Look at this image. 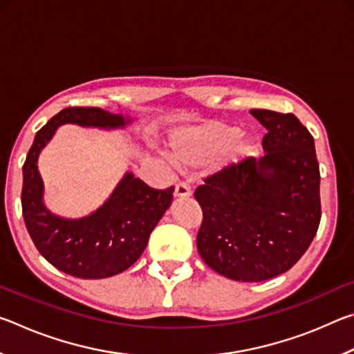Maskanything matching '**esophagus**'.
Returning <instances> with one entry per match:
<instances>
[{"instance_id":"esophagus-1","label":"esophagus","mask_w":354,"mask_h":354,"mask_svg":"<svg viewBox=\"0 0 354 354\" xmlns=\"http://www.w3.org/2000/svg\"><path fill=\"white\" fill-rule=\"evenodd\" d=\"M192 195V189L189 184L185 183H178L176 184V189H175V196L176 198H189Z\"/></svg>"}]
</instances>
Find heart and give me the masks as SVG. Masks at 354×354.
Here are the masks:
<instances>
[{"label": "heart", "mask_w": 354, "mask_h": 354, "mask_svg": "<svg viewBox=\"0 0 354 354\" xmlns=\"http://www.w3.org/2000/svg\"><path fill=\"white\" fill-rule=\"evenodd\" d=\"M251 143L241 137V128L223 122H206L178 131L170 139V159L183 169H192L226 159L241 158Z\"/></svg>", "instance_id": "b5f03b06"}]
</instances>
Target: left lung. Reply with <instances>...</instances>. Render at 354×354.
Returning a JSON list of instances; mask_svg holds the SVG:
<instances>
[{"mask_svg":"<svg viewBox=\"0 0 354 354\" xmlns=\"http://www.w3.org/2000/svg\"><path fill=\"white\" fill-rule=\"evenodd\" d=\"M250 112L267 129V154L205 178L194 195L203 211V261L226 278L257 283L290 270L315 237L320 169L314 137L293 113Z\"/></svg>","mask_w":354,"mask_h":354,"instance_id":"8db88e82","label":"left lung"}]
</instances>
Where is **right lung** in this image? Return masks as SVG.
I'll return each mask as SVG.
<instances>
[{"instance_id": "right-lung-1", "label": "right lung", "mask_w": 354, "mask_h": 354, "mask_svg": "<svg viewBox=\"0 0 354 354\" xmlns=\"http://www.w3.org/2000/svg\"><path fill=\"white\" fill-rule=\"evenodd\" d=\"M64 123L118 128L127 122L100 107H65L40 128L23 164V218L35 248L51 266L75 278H109L142 256L149 234L171 205L175 187L153 189L127 173L111 198L93 214L80 220L53 215L41 201L37 158Z\"/></svg>"}]
</instances>
